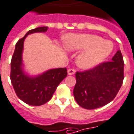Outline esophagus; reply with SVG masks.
Segmentation results:
<instances>
[{
    "label": "esophagus",
    "instance_id": "34e87169",
    "mask_svg": "<svg viewBox=\"0 0 134 134\" xmlns=\"http://www.w3.org/2000/svg\"><path fill=\"white\" fill-rule=\"evenodd\" d=\"M76 73V70L73 69V68H70L68 70V75H74Z\"/></svg>",
    "mask_w": 134,
    "mask_h": 134
}]
</instances>
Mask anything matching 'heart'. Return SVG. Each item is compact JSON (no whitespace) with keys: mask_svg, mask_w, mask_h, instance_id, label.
Listing matches in <instances>:
<instances>
[{"mask_svg":"<svg viewBox=\"0 0 134 134\" xmlns=\"http://www.w3.org/2000/svg\"><path fill=\"white\" fill-rule=\"evenodd\" d=\"M65 47L71 51H84L78 56L77 65L83 69H91L99 65L110 55L113 50L112 42L100 36L88 34H71L66 37Z\"/></svg>","mask_w":134,"mask_h":134,"instance_id":"1","label":"heart"}]
</instances>
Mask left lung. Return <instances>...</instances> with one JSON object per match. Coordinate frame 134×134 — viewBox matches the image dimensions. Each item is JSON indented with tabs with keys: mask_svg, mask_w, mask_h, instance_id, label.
<instances>
[{
	"mask_svg": "<svg viewBox=\"0 0 134 134\" xmlns=\"http://www.w3.org/2000/svg\"><path fill=\"white\" fill-rule=\"evenodd\" d=\"M124 67L121 52L118 51L111 61L83 72H76L74 96L79 106L95 109L114 100L123 83Z\"/></svg>",
	"mask_w": 134,
	"mask_h": 134,
	"instance_id": "1",
	"label": "left lung"
}]
</instances>
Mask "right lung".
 <instances>
[{"instance_id":"right-lung-1","label":"right lung","mask_w":134,"mask_h":134,"mask_svg":"<svg viewBox=\"0 0 134 134\" xmlns=\"http://www.w3.org/2000/svg\"><path fill=\"white\" fill-rule=\"evenodd\" d=\"M47 30L48 27L43 26L28 31L16 43L10 63V81L15 93L20 100L31 106H41L47 103L67 76L66 68L50 69L36 76H30L24 72L22 54L25 39L29 34L44 33Z\"/></svg>"}]
</instances>
